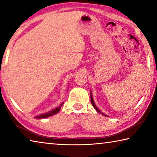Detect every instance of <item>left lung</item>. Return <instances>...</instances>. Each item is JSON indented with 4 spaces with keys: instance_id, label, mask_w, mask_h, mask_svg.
<instances>
[{
    "instance_id": "8db88e82",
    "label": "left lung",
    "mask_w": 157,
    "mask_h": 157,
    "mask_svg": "<svg viewBox=\"0 0 157 157\" xmlns=\"http://www.w3.org/2000/svg\"><path fill=\"white\" fill-rule=\"evenodd\" d=\"M90 94H91V104H92V105H93V107H94L95 109L96 110L98 113H101V114H102V115H104L105 116H108V117H109V116L108 115H107V114H105V113H102V111H101L99 109H98V108L97 107V106L95 105V102H94V98H93V95H92V92H91V91H90Z\"/></svg>"
}]
</instances>
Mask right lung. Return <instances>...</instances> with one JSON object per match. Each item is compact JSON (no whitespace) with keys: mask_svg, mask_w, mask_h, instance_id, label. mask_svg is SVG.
Returning a JSON list of instances; mask_svg holds the SVG:
<instances>
[{"mask_svg":"<svg viewBox=\"0 0 157 157\" xmlns=\"http://www.w3.org/2000/svg\"><path fill=\"white\" fill-rule=\"evenodd\" d=\"M63 104V102H62V104H61L59 107H57L56 108H55L54 109L51 110L50 111H48V112L47 113H42V114H39V115H37L34 116V118H48V117H50V116H52L53 115H55V114L57 113L61 109V107H62V105Z\"/></svg>","mask_w":157,"mask_h":157,"instance_id":"add662e5","label":"right lung"}]
</instances>
